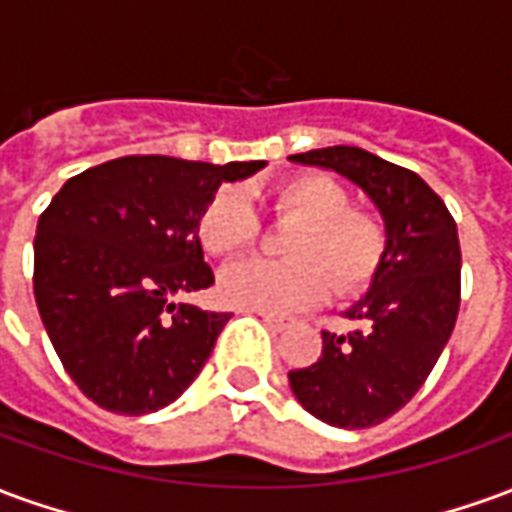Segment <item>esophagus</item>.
<instances>
[{
    "mask_svg": "<svg viewBox=\"0 0 512 512\" xmlns=\"http://www.w3.org/2000/svg\"><path fill=\"white\" fill-rule=\"evenodd\" d=\"M260 318H263V323H266L271 332H285L288 329V323L279 321V318H271V315H260Z\"/></svg>",
    "mask_w": 512,
    "mask_h": 512,
    "instance_id": "34e87169",
    "label": "esophagus"
}]
</instances>
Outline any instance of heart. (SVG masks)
<instances>
[{
	"mask_svg": "<svg viewBox=\"0 0 512 512\" xmlns=\"http://www.w3.org/2000/svg\"><path fill=\"white\" fill-rule=\"evenodd\" d=\"M279 222L296 224L282 244L290 260H244L224 268L219 296L230 307L290 315L312 307L332 285L351 296L370 285L386 255V230L373 213L351 208V194L321 172L293 175L271 194ZM260 235L252 202L241 189L216 191L202 208L200 241L213 255H238Z\"/></svg>",
	"mask_w": 512,
	"mask_h": 512,
	"instance_id": "obj_1",
	"label": "heart"
}]
</instances>
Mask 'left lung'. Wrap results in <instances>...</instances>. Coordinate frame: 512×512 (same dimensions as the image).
Returning a JSON list of instances; mask_svg holds the SVG:
<instances>
[{
  "label": "left lung",
  "instance_id": "1",
  "mask_svg": "<svg viewBox=\"0 0 512 512\" xmlns=\"http://www.w3.org/2000/svg\"><path fill=\"white\" fill-rule=\"evenodd\" d=\"M290 161L348 178L384 219V263L370 290L345 310L356 329L323 332L318 362L288 373L293 395L312 417L334 428H370L417 395L455 329L461 307L458 227L417 172L362 147H321Z\"/></svg>",
  "mask_w": 512,
  "mask_h": 512
}]
</instances>
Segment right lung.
<instances>
[{
  "label": "right lung",
  "instance_id": "1",
  "mask_svg": "<svg viewBox=\"0 0 512 512\" xmlns=\"http://www.w3.org/2000/svg\"><path fill=\"white\" fill-rule=\"evenodd\" d=\"M266 161L126 156L62 186L35 233L40 321L73 384L115 414H150L200 376L230 312L178 304L213 285L202 208Z\"/></svg>",
  "mask_w": 512,
  "mask_h": 512
}]
</instances>
